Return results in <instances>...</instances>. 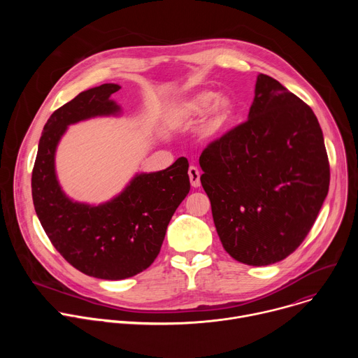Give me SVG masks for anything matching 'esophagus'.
I'll use <instances>...</instances> for the list:
<instances>
[{
  "mask_svg": "<svg viewBox=\"0 0 358 358\" xmlns=\"http://www.w3.org/2000/svg\"><path fill=\"white\" fill-rule=\"evenodd\" d=\"M188 176H189V181H191V185L192 187H199L201 185V181H199V170L194 166H191L188 169Z\"/></svg>",
  "mask_w": 358,
  "mask_h": 358,
  "instance_id": "1",
  "label": "esophagus"
}]
</instances>
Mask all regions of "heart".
<instances>
[{
    "instance_id": "1",
    "label": "heart",
    "mask_w": 358,
    "mask_h": 358,
    "mask_svg": "<svg viewBox=\"0 0 358 358\" xmlns=\"http://www.w3.org/2000/svg\"><path fill=\"white\" fill-rule=\"evenodd\" d=\"M199 134L206 138L221 136L235 116V105L228 96H217L213 90H199L184 99L176 109V117L182 122H192L207 113Z\"/></svg>"
}]
</instances>
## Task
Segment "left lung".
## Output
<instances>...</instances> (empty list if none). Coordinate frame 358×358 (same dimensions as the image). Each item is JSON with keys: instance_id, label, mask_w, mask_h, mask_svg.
Listing matches in <instances>:
<instances>
[{"instance_id": "obj_1", "label": "left lung", "mask_w": 358, "mask_h": 358, "mask_svg": "<svg viewBox=\"0 0 358 358\" xmlns=\"http://www.w3.org/2000/svg\"><path fill=\"white\" fill-rule=\"evenodd\" d=\"M199 166L224 249L252 266L293 253L329 192L330 166L317 117L264 73L248 120L203 148Z\"/></svg>"}]
</instances>
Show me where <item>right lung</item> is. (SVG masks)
I'll list each match as a JSON object with an SVG mask.
<instances>
[{
	"mask_svg": "<svg viewBox=\"0 0 358 358\" xmlns=\"http://www.w3.org/2000/svg\"><path fill=\"white\" fill-rule=\"evenodd\" d=\"M119 89L115 83L92 87L52 113L39 138L31 181L35 213L55 249L82 273L106 280L131 278L155 262L169 222L189 192L188 162L180 157L163 171L137 174L100 206L65 195L55 174L61 137L69 124L117 115L120 106L110 96Z\"/></svg>",
	"mask_w": 358,
	"mask_h": 358,
	"instance_id": "obj_1",
	"label": "right lung"
}]
</instances>
